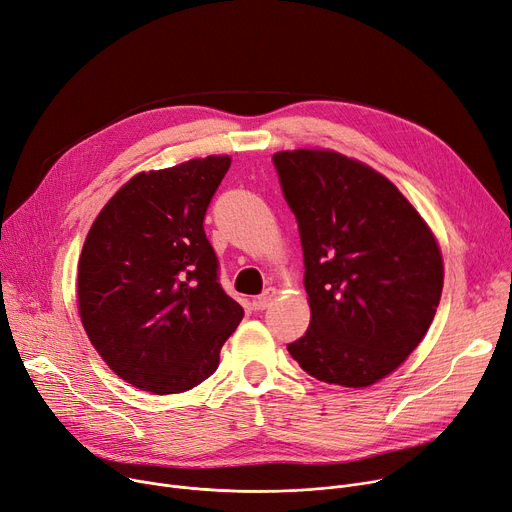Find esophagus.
I'll list each match as a JSON object with an SVG mask.
<instances>
[{
    "mask_svg": "<svg viewBox=\"0 0 512 512\" xmlns=\"http://www.w3.org/2000/svg\"><path fill=\"white\" fill-rule=\"evenodd\" d=\"M276 296H278L276 288H267L263 294H259V296L253 300V306H255L257 311H265L267 306H271V302L276 300Z\"/></svg>",
    "mask_w": 512,
    "mask_h": 512,
    "instance_id": "esophagus-1",
    "label": "esophagus"
}]
</instances>
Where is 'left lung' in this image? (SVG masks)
<instances>
[{"label":"left lung","instance_id":"1","mask_svg":"<svg viewBox=\"0 0 512 512\" xmlns=\"http://www.w3.org/2000/svg\"><path fill=\"white\" fill-rule=\"evenodd\" d=\"M296 216L311 325L288 344L317 381L364 389L424 339L445 265L426 220L368 164L335 150L274 154Z\"/></svg>","mask_w":512,"mask_h":512}]
</instances>
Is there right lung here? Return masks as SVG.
Wrapping results in <instances>:
<instances>
[{
	"label": "right lung",
	"mask_w": 512,
	"mask_h": 512,
	"mask_svg": "<svg viewBox=\"0 0 512 512\" xmlns=\"http://www.w3.org/2000/svg\"><path fill=\"white\" fill-rule=\"evenodd\" d=\"M232 158L206 156L131 177L100 210L78 261V311L125 383L185 393L220 364L243 306L218 284L203 216Z\"/></svg>",
	"instance_id": "obj_1"
}]
</instances>
